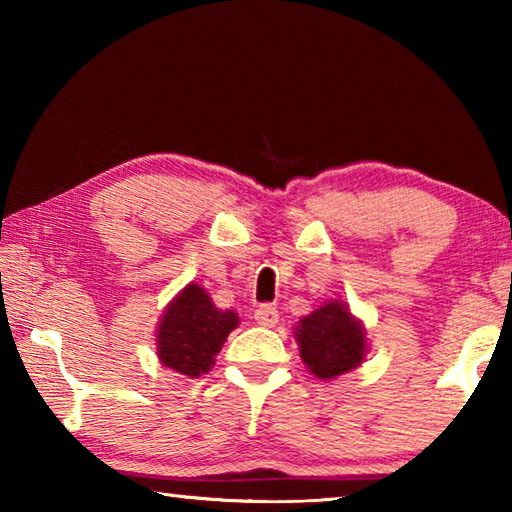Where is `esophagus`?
I'll return each instance as SVG.
<instances>
[{
    "mask_svg": "<svg viewBox=\"0 0 512 512\" xmlns=\"http://www.w3.org/2000/svg\"><path fill=\"white\" fill-rule=\"evenodd\" d=\"M255 320H257V325H262V327H275L277 323H280V311L271 305H262L255 311Z\"/></svg>",
    "mask_w": 512,
    "mask_h": 512,
    "instance_id": "obj_1",
    "label": "esophagus"
}]
</instances>
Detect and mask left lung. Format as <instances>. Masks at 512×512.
Here are the masks:
<instances>
[{"mask_svg": "<svg viewBox=\"0 0 512 512\" xmlns=\"http://www.w3.org/2000/svg\"><path fill=\"white\" fill-rule=\"evenodd\" d=\"M302 363L311 375L329 381L359 368L370 350L368 329L352 314L343 300L325 305L302 316L293 327Z\"/></svg>", "mask_w": 512, "mask_h": 512, "instance_id": "left-lung-1", "label": "left lung"}]
</instances>
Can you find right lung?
Segmentation results:
<instances>
[{
	"label": "right lung",
	"instance_id": "right-lung-1",
	"mask_svg": "<svg viewBox=\"0 0 512 512\" xmlns=\"http://www.w3.org/2000/svg\"><path fill=\"white\" fill-rule=\"evenodd\" d=\"M239 316L232 309H219L201 284L189 282L176 293L155 329V354L162 366L178 375L201 377L214 366Z\"/></svg>",
	"mask_w": 512,
	"mask_h": 512
}]
</instances>
